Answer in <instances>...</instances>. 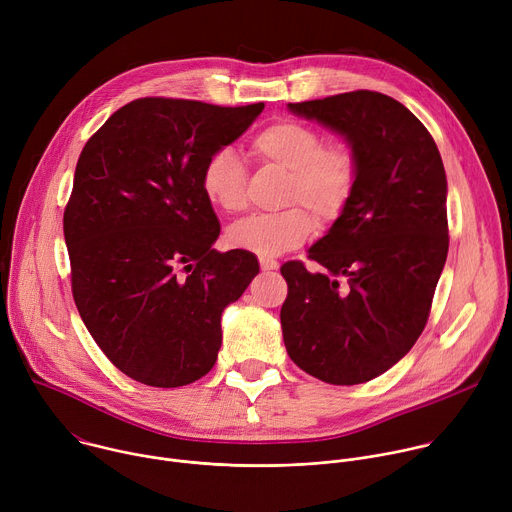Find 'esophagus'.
I'll return each mask as SVG.
<instances>
[{
	"label": "esophagus",
	"mask_w": 512,
	"mask_h": 512,
	"mask_svg": "<svg viewBox=\"0 0 512 512\" xmlns=\"http://www.w3.org/2000/svg\"><path fill=\"white\" fill-rule=\"evenodd\" d=\"M259 265H261L263 271H275L279 267V263L275 259H269V257H261Z\"/></svg>",
	"instance_id": "esophagus-1"
}]
</instances>
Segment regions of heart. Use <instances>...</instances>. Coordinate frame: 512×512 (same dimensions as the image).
<instances>
[{"label": "heart", "mask_w": 512, "mask_h": 512, "mask_svg": "<svg viewBox=\"0 0 512 512\" xmlns=\"http://www.w3.org/2000/svg\"><path fill=\"white\" fill-rule=\"evenodd\" d=\"M251 154L263 166L287 172L281 212L255 214L229 229L235 249L275 257L300 247L320 225H332L348 208L358 160L346 141H326L324 133L298 119H279L251 139ZM206 200L227 214L245 206L247 168L239 154L223 145L208 154L200 170Z\"/></svg>", "instance_id": "1"}]
</instances>
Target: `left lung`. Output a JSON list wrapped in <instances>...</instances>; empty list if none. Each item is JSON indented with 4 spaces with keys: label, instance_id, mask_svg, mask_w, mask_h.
<instances>
[{
    "label": "left lung",
    "instance_id": "left-lung-1",
    "mask_svg": "<svg viewBox=\"0 0 512 512\" xmlns=\"http://www.w3.org/2000/svg\"><path fill=\"white\" fill-rule=\"evenodd\" d=\"M287 107L348 139L358 180L344 214L308 251L322 271L281 265L283 342L308 375L360 385L399 362L427 324L450 245L444 162L425 125L383 93Z\"/></svg>",
    "mask_w": 512,
    "mask_h": 512
}]
</instances>
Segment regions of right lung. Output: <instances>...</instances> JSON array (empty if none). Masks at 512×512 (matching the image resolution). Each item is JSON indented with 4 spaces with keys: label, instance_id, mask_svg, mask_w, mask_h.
<instances>
[{
    "label": "right lung",
    "instance_id": "add662e5",
    "mask_svg": "<svg viewBox=\"0 0 512 512\" xmlns=\"http://www.w3.org/2000/svg\"><path fill=\"white\" fill-rule=\"evenodd\" d=\"M263 107L135 99L79 156L62 218L72 298L105 356L137 383L172 389L204 377L223 310L259 273L253 253L212 249L221 225L200 170Z\"/></svg>",
    "mask_w": 512,
    "mask_h": 512
}]
</instances>
